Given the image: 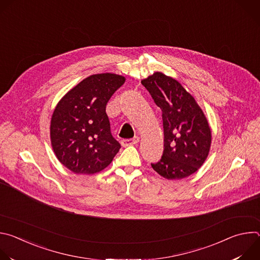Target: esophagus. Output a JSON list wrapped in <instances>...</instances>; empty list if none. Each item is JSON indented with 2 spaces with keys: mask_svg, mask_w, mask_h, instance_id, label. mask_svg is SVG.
Here are the masks:
<instances>
[{
  "mask_svg": "<svg viewBox=\"0 0 260 260\" xmlns=\"http://www.w3.org/2000/svg\"><path fill=\"white\" fill-rule=\"evenodd\" d=\"M139 141H140V138L139 137H134L133 139H127V140H122L121 141V144H122V146H124V147H126V146H131V145H135V144H137V143H139Z\"/></svg>",
  "mask_w": 260,
  "mask_h": 260,
  "instance_id": "obj_1",
  "label": "esophagus"
}]
</instances>
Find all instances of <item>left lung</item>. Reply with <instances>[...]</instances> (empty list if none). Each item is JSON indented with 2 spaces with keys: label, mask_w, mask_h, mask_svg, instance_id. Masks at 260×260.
<instances>
[{
  "label": "left lung",
  "mask_w": 260,
  "mask_h": 260,
  "mask_svg": "<svg viewBox=\"0 0 260 260\" xmlns=\"http://www.w3.org/2000/svg\"><path fill=\"white\" fill-rule=\"evenodd\" d=\"M141 83L162 112L164 153L151 167L169 180L192 175L207 159L212 142L203 110L177 80L161 72H155Z\"/></svg>",
  "instance_id": "obj_1"
}]
</instances>
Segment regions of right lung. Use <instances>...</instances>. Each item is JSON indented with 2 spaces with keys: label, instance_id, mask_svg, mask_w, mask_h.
Segmentation results:
<instances>
[{
  "label": "right lung",
  "instance_id": "add662e5",
  "mask_svg": "<svg viewBox=\"0 0 260 260\" xmlns=\"http://www.w3.org/2000/svg\"><path fill=\"white\" fill-rule=\"evenodd\" d=\"M124 82L116 74H95L56 105L50 122L51 145L57 159L73 173H99L118 153L121 146L111 134L106 106Z\"/></svg>",
  "mask_w": 260,
  "mask_h": 260
}]
</instances>
